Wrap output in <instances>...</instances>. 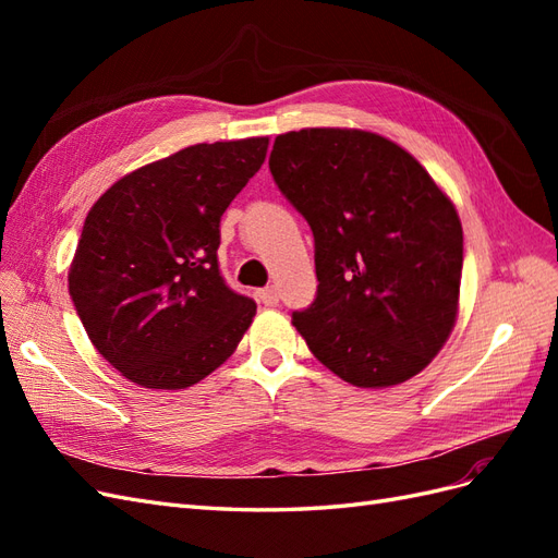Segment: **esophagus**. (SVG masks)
Returning a JSON list of instances; mask_svg holds the SVG:
<instances>
[{"mask_svg":"<svg viewBox=\"0 0 558 558\" xmlns=\"http://www.w3.org/2000/svg\"><path fill=\"white\" fill-rule=\"evenodd\" d=\"M258 298H260V302H263L265 307H275L277 302H279V291H277V286H267V289L258 291Z\"/></svg>","mask_w":558,"mask_h":558,"instance_id":"1","label":"esophagus"}]
</instances>
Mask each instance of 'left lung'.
Here are the masks:
<instances>
[{"label": "left lung", "mask_w": 558, "mask_h": 558, "mask_svg": "<svg viewBox=\"0 0 558 558\" xmlns=\"http://www.w3.org/2000/svg\"><path fill=\"white\" fill-rule=\"evenodd\" d=\"M269 170L307 218L318 291L295 330L330 373L361 388L412 379L456 326L463 228L412 154L377 132L279 134Z\"/></svg>", "instance_id": "8db88e82"}]
</instances>
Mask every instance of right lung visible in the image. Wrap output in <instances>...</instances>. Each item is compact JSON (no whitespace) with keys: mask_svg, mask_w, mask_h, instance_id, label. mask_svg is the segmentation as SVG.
I'll return each mask as SVG.
<instances>
[{"mask_svg":"<svg viewBox=\"0 0 558 558\" xmlns=\"http://www.w3.org/2000/svg\"><path fill=\"white\" fill-rule=\"evenodd\" d=\"M269 137L181 148L118 179L90 207L70 293L93 347L125 379L179 391L242 342L256 302L218 272L221 216Z\"/></svg>","mask_w":558,"mask_h":558,"instance_id":"1","label":"right lung"}]
</instances>
